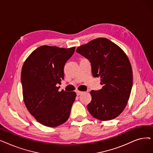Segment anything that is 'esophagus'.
<instances>
[{
	"mask_svg": "<svg viewBox=\"0 0 153 153\" xmlns=\"http://www.w3.org/2000/svg\"><path fill=\"white\" fill-rule=\"evenodd\" d=\"M83 93V92H82V91H76V94H77V95H81V94H82Z\"/></svg>",
	"mask_w": 153,
	"mask_h": 153,
	"instance_id": "1",
	"label": "esophagus"
}]
</instances>
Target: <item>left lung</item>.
Listing matches in <instances>:
<instances>
[{
    "label": "left lung",
    "mask_w": 153,
    "mask_h": 153,
    "mask_svg": "<svg viewBox=\"0 0 153 153\" xmlns=\"http://www.w3.org/2000/svg\"><path fill=\"white\" fill-rule=\"evenodd\" d=\"M89 59L94 77H100L102 89L91 91L87 109L101 121L122 114L129 100L133 85L131 65L121 48L105 38H98L79 46L76 50Z\"/></svg>",
    "instance_id": "1"
}]
</instances>
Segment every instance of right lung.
<instances>
[{"label":"right lung","mask_w":153,"mask_h":153,"mask_svg":"<svg viewBox=\"0 0 153 153\" xmlns=\"http://www.w3.org/2000/svg\"><path fill=\"white\" fill-rule=\"evenodd\" d=\"M76 47L41 46L24 62L21 72L23 99L30 113L42 125L56 127L65 123L76 94L59 91L64 67Z\"/></svg>","instance_id":"obj_1"}]
</instances>
